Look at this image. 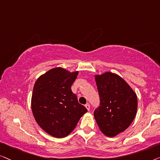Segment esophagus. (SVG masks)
<instances>
[{
    "mask_svg": "<svg viewBox=\"0 0 160 160\" xmlns=\"http://www.w3.org/2000/svg\"><path fill=\"white\" fill-rule=\"evenodd\" d=\"M85 108H86V109L89 111V110H90V105L88 104V103H87V104H85Z\"/></svg>",
    "mask_w": 160,
    "mask_h": 160,
    "instance_id": "1",
    "label": "esophagus"
}]
</instances>
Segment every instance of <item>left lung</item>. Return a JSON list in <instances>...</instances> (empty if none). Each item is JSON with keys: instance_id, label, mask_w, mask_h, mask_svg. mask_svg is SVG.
Returning <instances> with one entry per match:
<instances>
[{"instance_id": "obj_1", "label": "left lung", "mask_w": 160, "mask_h": 160, "mask_svg": "<svg viewBox=\"0 0 160 160\" xmlns=\"http://www.w3.org/2000/svg\"><path fill=\"white\" fill-rule=\"evenodd\" d=\"M100 106L93 112L98 126L105 136H116L127 129L136 115V93L117 74L96 75Z\"/></svg>"}]
</instances>
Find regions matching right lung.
Masks as SVG:
<instances>
[{"mask_svg":"<svg viewBox=\"0 0 160 160\" xmlns=\"http://www.w3.org/2000/svg\"><path fill=\"white\" fill-rule=\"evenodd\" d=\"M78 75V71L70 72L56 67L40 75L34 85L31 99L33 116L42 130L56 138L68 136L88 111L71 90Z\"/></svg>","mask_w":160,"mask_h":160,"instance_id":"obj_1","label":"right lung"}]
</instances>
